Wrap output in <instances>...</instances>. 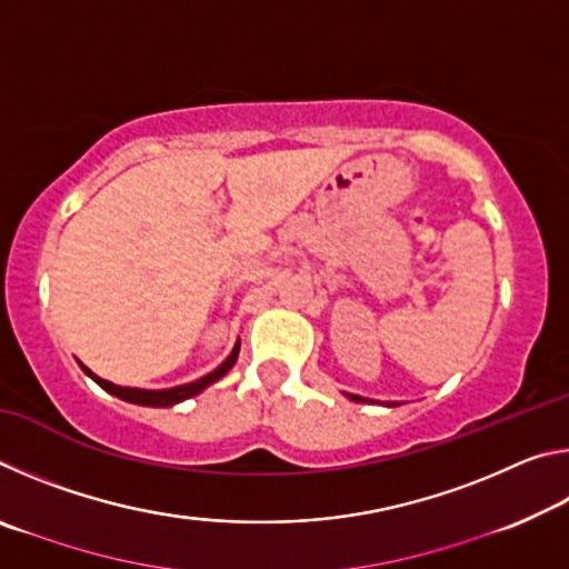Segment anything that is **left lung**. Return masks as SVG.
I'll use <instances>...</instances> for the list:
<instances>
[{
  "label": "left lung",
  "mask_w": 569,
  "mask_h": 569,
  "mask_svg": "<svg viewBox=\"0 0 569 569\" xmlns=\"http://www.w3.org/2000/svg\"><path fill=\"white\" fill-rule=\"evenodd\" d=\"M346 397H349L351 401H366L363 397H356V393H346ZM389 407H393V403H389Z\"/></svg>",
  "instance_id": "left-lung-1"
}]
</instances>
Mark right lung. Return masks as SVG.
I'll use <instances>...</instances> for the list:
<instances>
[{
	"label": "right lung",
	"mask_w": 569,
	"mask_h": 569,
	"mask_svg": "<svg viewBox=\"0 0 569 569\" xmlns=\"http://www.w3.org/2000/svg\"><path fill=\"white\" fill-rule=\"evenodd\" d=\"M238 351H240V341H236L233 351H230L228 359H226L223 363H220L216 371L206 373L203 379L190 381V383H182V387H172V389H158V391H156V389H130V387H118V383H112V381H104V379H100V377H94V373H92L84 363H80V366H82V371L88 373V377H90L94 383H98V387H102L104 391L112 393V397H118V399H122V401H130V403H140V407H172V403H180V401H186V399H190V397H196V393H200L203 389H208L210 383H213V381L223 379L226 373L230 371V366L236 363V359H238Z\"/></svg>",
	"instance_id": "obj_1"
}]
</instances>
